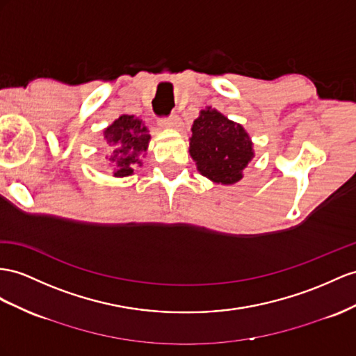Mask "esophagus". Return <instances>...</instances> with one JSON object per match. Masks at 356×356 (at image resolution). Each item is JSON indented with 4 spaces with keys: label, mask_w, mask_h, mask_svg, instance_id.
Listing matches in <instances>:
<instances>
[{
    "label": "esophagus",
    "mask_w": 356,
    "mask_h": 356,
    "mask_svg": "<svg viewBox=\"0 0 356 356\" xmlns=\"http://www.w3.org/2000/svg\"><path fill=\"white\" fill-rule=\"evenodd\" d=\"M159 124L162 127H167V129H180V127L184 126V123H181L179 115H170L168 118H162Z\"/></svg>",
    "instance_id": "obj_1"
}]
</instances>
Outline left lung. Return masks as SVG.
<instances>
[{
	"label": "left lung",
	"instance_id": "8db88e82",
	"mask_svg": "<svg viewBox=\"0 0 356 356\" xmlns=\"http://www.w3.org/2000/svg\"><path fill=\"white\" fill-rule=\"evenodd\" d=\"M191 131L189 154L200 175L213 184H238L243 177V170L256 156L245 127L207 106L200 111Z\"/></svg>",
	"mask_w": 356,
	"mask_h": 356
}]
</instances>
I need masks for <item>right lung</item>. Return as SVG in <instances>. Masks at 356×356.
Returning <instances> with one entry per match:
<instances>
[{
    "label": "right lung",
    "mask_w": 356,
    "mask_h": 356,
    "mask_svg": "<svg viewBox=\"0 0 356 356\" xmlns=\"http://www.w3.org/2000/svg\"><path fill=\"white\" fill-rule=\"evenodd\" d=\"M109 147L108 165L114 177L134 175L136 167H143V159L149 149L150 134L141 118L122 114L102 131Z\"/></svg>",
    "instance_id": "1"
}]
</instances>
